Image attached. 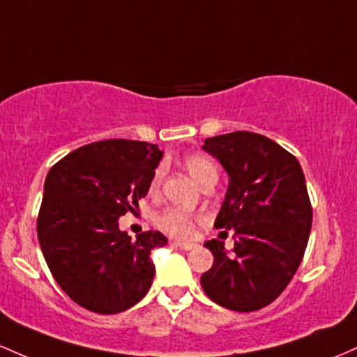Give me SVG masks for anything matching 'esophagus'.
Masks as SVG:
<instances>
[{
  "label": "esophagus",
  "mask_w": 357,
  "mask_h": 357,
  "mask_svg": "<svg viewBox=\"0 0 357 357\" xmlns=\"http://www.w3.org/2000/svg\"><path fill=\"white\" fill-rule=\"evenodd\" d=\"M174 245H178L183 250H191L195 248V244H191V242H174Z\"/></svg>",
  "instance_id": "1"
}]
</instances>
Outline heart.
I'll use <instances>...</instances> for the list:
<instances>
[{"label": "heart", "mask_w": 357, "mask_h": 357, "mask_svg": "<svg viewBox=\"0 0 357 357\" xmlns=\"http://www.w3.org/2000/svg\"><path fill=\"white\" fill-rule=\"evenodd\" d=\"M185 162V167L190 171V174L193 176V179L199 185L206 183L211 178H217V167L211 160L206 158V155L198 154H188L183 159ZM164 178V166H159L158 169L154 171L151 179V191H155L160 186V181ZM193 222L195 217L188 211L181 210V208H169L167 211H164L162 215L159 217L158 225L160 230H164L166 234H169L172 237H188L193 230Z\"/></svg>", "instance_id": "1"}]
</instances>
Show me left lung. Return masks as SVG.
<instances>
[{
	"mask_svg": "<svg viewBox=\"0 0 357 357\" xmlns=\"http://www.w3.org/2000/svg\"><path fill=\"white\" fill-rule=\"evenodd\" d=\"M203 151L229 174L215 229H234L236 242L232 250L218 238L205 242L213 266L202 288L229 310H259L288 287L307 249L312 205L303 171L287 149L254 132L210 137Z\"/></svg>",
	"mask_w": 357,
	"mask_h": 357,
	"instance_id": "left-lung-1",
	"label": "left lung"
}]
</instances>
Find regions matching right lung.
Instances as JSON below:
<instances>
[{
  "mask_svg": "<svg viewBox=\"0 0 357 357\" xmlns=\"http://www.w3.org/2000/svg\"><path fill=\"white\" fill-rule=\"evenodd\" d=\"M160 159L155 144L101 140L73 151L47 174L38 242L54 280L86 310L120 313L151 288V252L167 238L149 230L132 241L119 218L139 208Z\"/></svg>",
  "mask_w": 357,
  "mask_h": 357,
  "instance_id": "add662e5",
  "label": "right lung"
}]
</instances>
